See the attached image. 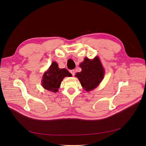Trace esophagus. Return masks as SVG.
I'll return each mask as SVG.
<instances>
[{"label": "esophagus", "mask_w": 146, "mask_h": 146, "mask_svg": "<svg viewBox=\"0 0 146 146\" xmlns=\"http://www.w3.org/2000/svg\"><path fill=\"white\" fill-rule=\"evenodd\" d=\"M70 72L71 73V74H72L73 76H74V75H75V73H76L75 70H71L70 71Z\"/></svg>", "instance_id": "obj_1"}]
</instances>
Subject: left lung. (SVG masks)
<instances>
[{
	"mask_svg": "<svg viewBox=\"0 0 146 146\" xmlns=\"http://www.w3.org/2000/svg\"><path fill=\"white\" fill-rule=\"evenodd\" d=\"M79 66L82 71L76 74L81 85L86 91L89 92L96 88L104 79V68L99 57L92 60L85 57Z\"/></svg>",
	"mask_w": 146,
	"mask_h": 146,
	"instance_id": "1",
	"label": "left lung"
}]
</instances>
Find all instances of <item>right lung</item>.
<instances>
[{
    "label": "right lung",
    "mask_w": 146,
    "mask_h": 146,
    "mask_svg": "<svg viewBox=\"0 0 146 146\" xmlns=\"http://www.w3.org/2000/svg\"><path fill=\"white\" fill-rule=\"evenodd\" d=\"M72 74L66 68H60L58 64L54 61L42 76V86L47 90L57 92L61 83L65 77H72Z\"/></svg>",
    "instance_id": "1"
}]
</instances>
